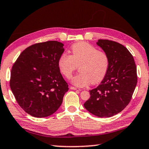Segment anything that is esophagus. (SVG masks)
Masks as SVG:
<instances>
[{
	"instance_id": "esophagus-1",
	"label": "esophagus",
	"mask_w": 149,
	"mask_h": 149,
	"mask_svg": "<svg viewBox=\"0 0 149 149\" xmlns=\"http://www.w3.org/2000/svg\"><path fill=\"white\" fill-rule=\"evenodd\" d=\"M70 89H72V90H77V91H81L80 89L79 88H77V87H73V86H70Z\"/></svg>"
}]
</instances>
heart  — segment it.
Segmentation results:
<instances>
[{
    "label": "heart",
    "instance_id": "b5f03b06",
    "mask_svg": "<svg viewBox=\"0 0 149 149\" xmlns=\"http://www.w3.org/2000/svg\"><path fill=\"white\" fill-rule=\"evenodd\" d=\"M60 72L70 79L79 65V73L72 79V84L77 87L87 86L91 82L97 84L107 74L109 66V57L104 51L85 42L73 45L71 55L64 52L58 62Z\"/></svg>",
    "mask_w": 149,
    "mask_h": 149
}]
</instances>
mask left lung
<instances>
[{"instance_id": "8db88e82", "label": "left lung", "mask_w": 149, "mask_h": 149, "mask_svg": "<svg viewBox=\"0 0 149 149\" xmlns=\"http://www.w3.org/2000/svg\"><path fill=\"white\" fill-rule=\"evenodd\" d=\"M97 44L109 57L107 74L99 86L90 90L84 107L96 116L107 118L122 112L132 99L137 83V68L132 54L122 44L99 39Z\"/></svg>"}]
</instances>
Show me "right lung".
<instances>
[{
  "label": "right lung",
  "instance_id": "add662e5",
  "mask_svg": "<svg viewBox=\"0 0 149 149\" xmlns=\"http://www.w3.org/2000/svg\"><path fill=\"white\" fill-rule=\"evenodd\" d=\"M64 45L56 41L26 48L12 65L10 86L17 104L27 114L44 118L54 113L68 91L58 65Z\"/></svg>",
  "mask_w": 149,
  "mask_h": 149
}]
</instances>
